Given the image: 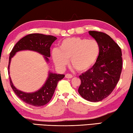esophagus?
Wrapping results in <instances>:
<instances>
[{
	"label": "esophagus",
	"mask_w": 133,
	"mask_h": 133,
	"mask_svg": "<svg viewBox=\"0 0 133 133\" xmlns=\"http://www.w3.org/2000/svg\"><path fill=\"white\" fill-rule=\"evenodd\" d=\"M65 77L66 78H72L73 77V76L71 74H67L65 75Z\"/></svg>",
	"instance_id": "obj_1"
}]
</instances>
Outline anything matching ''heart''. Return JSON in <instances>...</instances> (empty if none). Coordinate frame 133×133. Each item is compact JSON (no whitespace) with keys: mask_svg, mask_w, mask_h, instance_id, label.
<instances>
[{"mask_svg":"<svg viewBox=\"0 0 133 133\" xmlns=\"http://www.w3.org/2000/svg\"><path fill=\"white\" fill-rule=\"evenodd\" d=\"M100 52L98 42L95 39L72 37L63 40L59 49H54L52 58L58 69L64 70L70 60L74 68L85 72L97 61Z\"/></svg>","mask_w":133,"mask_h":133,"instance_id":"heart-1","label":"heart"}]
</instances>
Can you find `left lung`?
Segmentation results:
<instances>
[{"label":"left lung","mask_w":133,"mask_h":133,"mask_svg":"<svg viewBox=\"0 0 133 133\" xmlns=\"http://www.w3.org/2000/svg\"><path fill=\"white\" fill-rule=\"evenodd\" d=\"M89 34L98 42L100 52L92 68L79 75L78 92L87 101L98 102L107 97L118 83L123 67L122 52L107 34L92 30Z\"/></svg>","instance_id":"8db88e82"}]
</instances>
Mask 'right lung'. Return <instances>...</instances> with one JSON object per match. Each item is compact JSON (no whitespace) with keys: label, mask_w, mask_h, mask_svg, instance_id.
<instances>
[{"label":"right lung","mask_w":133,"mask_h":133,"mask_svg":"<svg viewBox=\"0 0 133 133\" xmlns=\"http://www.w3.org/2000/svg\"><path fill=\"white\" fill-rule=\"evenodd\" d=\"M56 37L52 35H45L41 34H32L28 35L19 40L10 53L9 59L8 74L9 75V66L11 59L17 52L23 50H30L38 52L44 56L46 62H49L48 57L51 56L50 47ZM64 74H56L49 72L48 77L46 82L39 90L34 92L27 93L17 90L13 84L9 75L10 84L13 90L19 98L25 103L35 107H41L48 103L51 99L59 81L64 78Z\"/></svg>","instance_id":"right-lung-1"}]
</instances>
